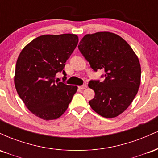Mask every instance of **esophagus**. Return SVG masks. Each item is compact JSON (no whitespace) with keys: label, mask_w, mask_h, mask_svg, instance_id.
Here are the masks:
<instances>
[{"label":"esophagus","mask_w":158,"mask_h":158,"mask_svg":"<svg viewBox=\"0 0 158 158\" xmlns=\"http://www.w3.org/2000/svg\"><path fill=\"white\" fill-rule=\"evenodd\" d=\"M87 85H81V86H79V89H81V90H84V89H86L87 88Z\"/></svg>","instance_id":"obj_1"}]
</instances>
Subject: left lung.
<instances>
[{
    "mask_svg": "<svg viewBox=\"0 0 158 158\" xmlns=\"http://www.w3.org/2000/svg\"><path fill=\"white\" fill-rule=\"evenodd\" d=\"M78 48L95 71L99 69L106 72L104 81L88 83L95 92L89 101L90 107L106 118L117 117L138 92L141 81L138 57L126 41L110 32L87 34Z\"/></svg>",
    "mask_w": 158,
    "mask_h": 158,
    "instance_id": "obj_1",
    "label": "left lung"
}]
</instances>
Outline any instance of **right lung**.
Here are the masks:
<instances>
[{
    "instance_id": "add662e5",
    "label": "right lung",
    "mask_w": 158,
    "mask_h": 158,
    "mask_svg": "<svg viewBox=\"0 0 158 158\" xmlns=\"http://www.w3.org/2000/svg\"><path fill=\"white\" fill-rule=\"evenodd\" d=\"M75 34L43 35L27 44L19 54L14 82L30 111L44 120L58 119L68 109L78 87L56 80L77 46ZM64 79L66 77H64Z\"/></svg>"
}]
</instances>
